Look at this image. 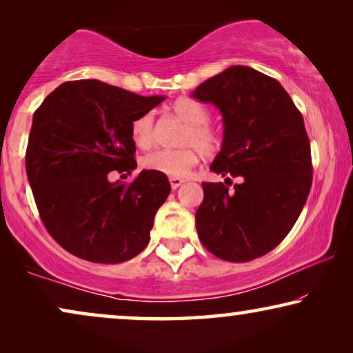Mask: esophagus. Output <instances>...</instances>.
Wrapping results in <instances>:
<instances>
[{"mask_svg":"<svg viewBox=\"0 0 353 353\" xmlns=\"http://www.w3.org/2000/svg\"><path fill=\"white\" fill-rule=\"evenodd\" d=\"M183 183H185V180L183 178H178V176H170V185H172V190H178Z\"/></svg>","mask_w":353,"mask_h":353,"instance_id":"1","label":"esophagus"}]
</instances>
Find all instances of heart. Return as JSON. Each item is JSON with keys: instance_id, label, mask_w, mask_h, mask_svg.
I'll use <instances>...</instances> for the list:
<instances>
[{"instance_id": "heart-1", "label": "heart", "mask_w": 353, "mask_h": 353, "mask_svg": "<svg viewBox=\"0 0 353 353\" xmlns=\"http://www.w3.org/2000/svg\"><path fill=\"white\" fill-rule=\"evenodd\" d=\"M173 112L188 123V128L183 134L181 144L185 149L170 151L161 149L154 151L144 157V165L149 170H156L168 176H185L197 163L199 152L204 156H212L220 148V137L209 123V110L197 101L191 98H178L172 104ZM133 141L139 148L152 146L156 139V128H154V115L146 112L139 115L132 123Z\"/></svg>"}]
</instances>
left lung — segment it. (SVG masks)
Returning a JSON list of instances; mask_svg holds the SVG:
<instances>
[{
  "label": "left lung",
  "instance_id": "8db88e82",
  "mask_svg": "<svg viewBox=\"0 0 353 353\" xmlns=\"http://www.w3.org/2000/svg\"><path fill=\"white\" fill-rule=\"evenodd\" d=\"M191 96L215 104L223 117V143L210 170L243 178L230 192L223 183H202L201 243L226 262L262 257L292 230L312 188L302 114L278 80L245 65L205 80Z\"/></svg>",
  "mask_w": 353,
  "mask_h": 353
}]
</instances>
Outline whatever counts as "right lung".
<instances>
[{"label":"right lung","mask_w":353,"mask_h":353,"mask_svg":"<svg viewBox=\"0 0 353 353\" xmlns=\"http://www.w3.org/2000/svg\"><path fill=\"white\" fill-rule=\"evenodd\" d=\"M165 99L99 80L65 81L33 114L26 154L41 221L61 248L88 262L122 263L149 243L167 196V175L143 170L132 183L110 172L137 168L132 123Z\"/></svg>","instance_id":"add662e5"}]
</instances>
